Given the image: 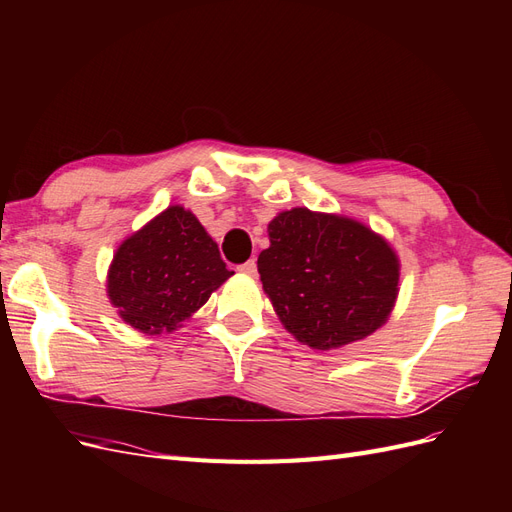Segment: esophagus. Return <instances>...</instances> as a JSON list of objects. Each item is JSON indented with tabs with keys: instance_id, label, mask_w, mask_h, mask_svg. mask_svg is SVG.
<instances>
[{
	"instance_id": "obj_1",
	"label": "esophagus",
	"mask_w": 512,
	"mask_h": 512,
	"mask_svg": "<svg viewBox=\"0 0 512 512\" xmlns=\"http://www.w3.org/2000/svg\"><path fill=\"white\" fill-rule=\"evenodd\" d=\"M237 269H239L243 275H256V260L250 258L247 262H243V265H239Z\"/></svg>"
}]
</instances>
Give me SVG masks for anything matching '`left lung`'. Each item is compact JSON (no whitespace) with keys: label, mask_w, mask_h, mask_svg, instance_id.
<instances>
[{"label":"left lung","mask_w":512,"mask_h":512,"mask_svg":"<svg viewBox=\"0 0 512 512\" xmlns=\"http://www.w3.org/2000/svg\"><path fill=\"white\" fill-rule=\"evenodd\" d=\"M258 256L260 282L286 329L318 350L374 333L397 299L395 252L367 226L339 215L292 209L269 224Z\"/></svg>","instance_id":"obj_1"}]
</instances>
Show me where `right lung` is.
Wrapping results in <instances>:
<instances>
[{
	"instance_id": "obj_1",
	"label": "right lung",
	"mask_w": 512,
	"mask_h": 512,
	"mask_svg": "<svg viewBox=\"0 0 512 512\" xmlns=\"http://www.w3.org/2000/svg\"><path fill=\"white\" fill-rule=\"evenodd\" d=\"M230 275L196 215L168 207L121 243L108 271V297L130 327L170 333Z\"/></svg>"
}]
</instances>
